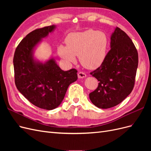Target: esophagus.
<instances>
[{
	"mask_svg": "<svg viewBox=\"0 0 151 151\" xmlns=\"http://www.w3.org/2000/svg\"><path fill=\"white\" fill-rule=\"evenodd\" d=\"M77 76H78V77L79 79L85 78V77H86V74L83 72H79L78 74H77Z\"/></svg>",
	"mask_w": 151,
	"mask_h": 151,
	"instance_id": "obj_1",
	"label": "esophagus"
}]
</instances>
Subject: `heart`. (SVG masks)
<instances>
[{
    "instance_id": "heart-1",
    "label": "heart",
    "mask_w": 151,
    "mask_h": 151,
    "mask_svg": "<svg viewBox=\"0 0 151 151\" xmlns=\"http://www.w3.org/2000/svg\"><path fill=\"white\" fill-rule=\"evenodd\" d=\"M66 46L60 45L58 53L67 63L76 62L79 57L83 66L88 69H96L102 65L107 54L108 40L104 33L87 29L68 35L65 39Z\"/></svg>"
}]
</instances>
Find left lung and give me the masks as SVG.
I'll list each match as a JSON object with an SVG mask.
<instances>
[{"mask_svg": "<svg viewBox=\"0 0 151 151\" xmlns=\"http://www.w3.org/2000/svg\"><path fill=\"white\" fill-rule=\"evenodd\" d=\"M110 48L102 65L90 73L99 81L96 89L89 94L90 100L102 109L116 106L131 93L138 67L137 50L118 27L111 36Z\"/></svg>", "mask_w": 151, "mask_h": 151, "instance_id": "left-lung-1", "label": "left lung"}]
</instances>
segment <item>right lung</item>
<instances>
[{
    "instance_id": "add662e5",
    "label": "right lung",
    "mask_w": 151,
    "mask_h": 151,
    "mask_svg": "<svg viewBox=\"0 0 151 151\" xmlns=\"http://www.w3.org/2000/svg\"><path fill=\"white\" fill-rule=\"evenodd\" d=\"M55 28L46 26L27 35L17 47L13 59L17 89L35 106L47 110L61 104L68 87L77 79L75 68L63 71L53 58L43 63L34 57L36 47Z\"/></svg>"
}]
</instances>
